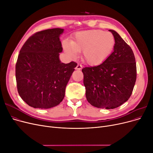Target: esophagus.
<instances>
[{
  "label": "esophagus",
  "instance_id": "34e87169",
  "mask_svg": "<svg viewBox=\"0 0 153 153\" xmlns=\"http://www.w3.org/2000/svg\"><path fill=\"white\" fill-rule=\"evenodd\" d=\"M82 68V65H79V64H78L76 65V70H81Z\"/></svg>",
  "mask_w": 153,
  "mask_h": 153
}]
</instances>
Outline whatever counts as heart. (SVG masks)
<instances>
[{
    "instance_id": "obj_1",
    "label": "heart",
    "mask_w": 153,
    "mask_h": 153,
    "mask_svg": "<svg viewBox=\"0 0 153 153\" xmlns=\"http://www.w3.org/2000/svg\"><path fill=\"white\" fill-rule=\"evenodd\" d=\"M114 45L113 34L101 30L78 32L71 42L66 40L63 43L65 52L70 58L75 59L83 51V60L92 66L104 62L111 54Z\"/></svg>"
}]
</instances>
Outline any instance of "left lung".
I'll return each mask as SVG.
<instances>
[{"mask_svg": "<svg viewBox=\"0 0 153 153\" xmlns=\"http://www.w3.org/2000/svg\"><path fill=\"white\" fill-rule=\"evenodd\" d=\"M110 31L115 39L114 51L98 66L82 69L87 101L92 106L114 109L128 100L136 79L133 50L120 35Z\"/></svg>", "mask_w": 153, "mask_h": 153, "instance_id": "left-lung-1", "label": "left lung"}]
</instances>
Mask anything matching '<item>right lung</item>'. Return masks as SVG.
Instances as JSON below:
<instances>
[{
	"label": "right lung",
	"mask_w": 153,
	"mask_h": 153,
	"mask_svg": "<svg viewBox=\"0 0 153 153\" xmlns=\"http://www.w3.org/2000/svg\"><path fill=\"white\" fill-rule=\"evenodd\" d=\"M63 28H56L34 33L20 50L16 66L17 90L30 106L48 109L59 105L65 88L77 63H62L63 50L60 35Z\"/></svg>",
	"instance_id": "add662e5"
}]
</instances>
